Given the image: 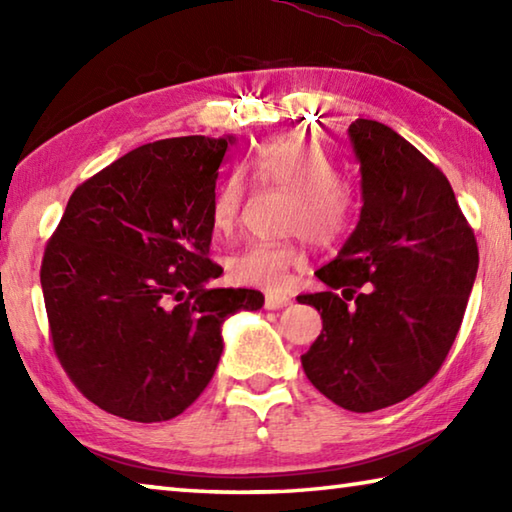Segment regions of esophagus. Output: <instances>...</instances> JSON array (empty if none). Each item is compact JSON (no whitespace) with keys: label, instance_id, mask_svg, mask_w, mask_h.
<instances>
[{"label":"esophagus","instance_id":"obj_1","mask_svg":"<svg viewBox=\"0 0 512 512\" xmlns=\"http://www.w3.org/2000/svg\"><path fill=\"white\" fill-rule=\"evenodd\" d=\"M291 302V298H287V296H273V293H268V296L264 298V307L266 309H282V307H287Z\"/></svg>","mask_w":512,"mask_h":512}]
</instances>
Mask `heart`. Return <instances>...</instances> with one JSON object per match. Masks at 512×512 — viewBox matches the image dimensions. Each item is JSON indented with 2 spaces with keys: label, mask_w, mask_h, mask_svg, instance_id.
Returning a JSON list of instances; mask_svg holds the SVG:
<instances>
[{
  "label": "heart",
  "mask_w": 512,
  "mask_h": 512,
  "mask_svg": "<svg viewBox=\"0 0 512 512\" xmlns=\"http://www.w3.org/2000/svg\"><path fill=\"white\" fill-rule=\"evenodd\" d=\"M257 187L291 194L287 230L305 235L320 246L336 244L348 235L359 198L352 180L336 173V164L318 142L305 135H282L250 151L241 164ZM246 205V183L232 171L216 185L210 201V225L216 237H230ZM300 244H248L228 259L230 280L244 287L280 291L293 271L305 266Z\"/></svg>",
  "instance_id": "heart-1"
}]
</instances>
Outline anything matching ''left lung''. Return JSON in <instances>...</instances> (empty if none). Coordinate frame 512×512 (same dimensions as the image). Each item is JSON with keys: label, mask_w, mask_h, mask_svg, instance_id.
<instances>
[{"label": "left lung", "mask_w": 512, "mask_h": 512, "mask_svg": "<svg viewBox=\"0 0 512 512\" xmlns=\"http://www.w3.org/2000/svg\"><path fill=\"white\" fill-rule=\"evenodd\" d=\"M361 171V216L325 291L298 296L323 332L302 354L320 393L354 413L411 397L443 366L479 268L470 223L436 164L379 121L348 128Z\"/></svg>", "instance_id": "8db88e82"}]
</instances>
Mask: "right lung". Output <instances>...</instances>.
Masks as SVG:
<instances>
[{"label": "right lung", "mask_w": 512, "mask_h": 512, "mask_svg": "<svg viewBox=\"0 0 512 512\" xmlns=\"http://www.w3.org/2000/svg\"><path fill=\"white\" fill-rule=\"evenodd\" d=\"M235 137H171L126 153L69 196L40 284L54 352L74 386L124 420L183 413L219 366L225 318L255 289H207L210 201Z\"/></svg>", "instance_id": "right-lung-1"}]
</instances>
